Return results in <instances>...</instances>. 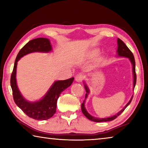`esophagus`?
<instances>
[{"label":"esophagus","instance_id":"34e87169","mask_svg":"<svg viewBox=\"0 0 148 148\" xmlns=\"http://www.w3.org/2000/svg\"><path fill=\"white\" fill-rule=\"evenodd\" d=\"M75 79H76V81L78 82H82V80L84 79V76L82 74H77L76 77H75Z\"/></svg>","mask_w":148,"mask_h":148}]
</instances>
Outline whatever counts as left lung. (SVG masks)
Returning <instances> with one entry per match:
<instances>
[{
    "instance_id": "left-lung-1",
    "label": "left lung",
    "mask_w": 148,
    "mask_h": 148,
    "mask_svg": "<svg viewBox=\"0 0 148 148\" xmlns=\"http://www.w3.org/2000/svg\"><path fill=\"white\" fill-rule=\"evenodd\" d=\"M117 44H118V47H117V54H118L119 56H121V57H127V58H129L130 61H131V63L132 64V71H133V77H134V82H133V84H134V88L135 87V85H136V71H135V60H134V57L133 54L131 52V50L129 49V47H127L125 44L123 42L121 39L119 38H117ZM85 89H86V91L87 92V93L86 94V97H85V98H87V94L89 93V89L88 87H87L86 85H85ZM132 97H132V98L130 100L129 102L127 103V104L124 107V108L121 110V111H120L119 113H117L116 115H115V116H112V117H108V118H96V117H92V116H91L88 112L86 111V108H85V101H84L83 103L82 104V111L83 112V114H84V116H86L87 119H89V120H91V121H95V122H104V121H112V120L115 119L116 118H117V117H118L120 114H121L124 111L125 109L126 108L129 106V104L131 102V101L132 99Z\"/></svg>"
}]
</instances>
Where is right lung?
Listing matches in <instances>:
<instances>
[{
  "instance_id": "1",
  "label": "right lung",
  "mask_w": 148,
  "mask_h": 148,
  "mask_svg": "<svg viewBox=\"0 0 148 148\" xmlns=\"http://www.w3.org/2000/svg\"><path fill=\"white\" fill-rule=\"evenodd\" d=\"M51 49V46L48 39L38 38L30 40L17 54L11 74L10 85L15 103L27 116L36 120H46L53 116L56 112L57 99L61 92L72 84L74 77L56 82L43 99L39 101L30 102L23 99L17 87L16 78L17 62L21 57L32 52H49Z\"/></svg>"
}]
</instances>
